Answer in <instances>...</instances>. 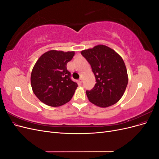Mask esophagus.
I'll use <instances>...</instances> for the list:
<instances>
[{"instance_id": "34e87169", "label": "esophagus", "mask_w": 159, "mask_h": 159, "mask_svg": "<svg viewBox=\"0 0 159 159\" xmlns=\"http://www.w3.org/2000/svg\"><path fill=\"white\" fill-rule=\"evenodd\" d=\"M82 81H83V78H80L79 79V82H80V84H81V83H82Z\"/></svg>"}]
</instances>
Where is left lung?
<instances>
[{"label":"left lung","mask_w":159,"mask_h":159,"mask_svg":"<svg viewBox=\"0 0 159 159\" xmlns=\"http://www.w3.org/2000/svg\"><path fill=\"white\" fill-rule=\"evenodd\" d=\"M91 65L96 84L86 91L89 102L101 107H107L119 102L126 89L128 75L125 64L116 52L104 45L81 51Z\"/></svg>","instance_id":"left-lung-1"}]
</instances>
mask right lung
Wrapping results in <instances>:
<instances>
[{
    "label": "right lung",
    "mask_w": 159,
    "mask_h": 159,
    "mask_svg": "<svg viewBox=\"0 0 159 159\" xmlns=\"http://www.w3.org/2000/svg\"><path fill=\"white\" fill-rule=\"evenodd\" d=\"M74 52L50 50L38 60L31 74V86L34 93L42 103L58 107L71 100L78 84L71 79L67 64Z\"/></svg>",
    "instance_id": "right-lung-1"
}]
</instances>
